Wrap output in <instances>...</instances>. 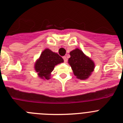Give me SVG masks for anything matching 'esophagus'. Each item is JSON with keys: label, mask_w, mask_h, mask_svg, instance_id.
<instances>
[{"label": "esophagus", "mask_w": 123, "mask_h": 123, "mask_svg": "<svg viewBox=\"0 0 123 123\" xmlns=\"http://www.w3.org/2000/svg\"><path fill=\"white\" fill-rule=\"evenodd\" d=\"M63 60H64V62H65V63H67V61H68V58H67V56H63Z\"/></svg>", "instance_id": "1"}]
</instances>
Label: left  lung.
Wrapping results in <instances>:
<instances>
[{"label":"left lung","instance_id":"obj_1","mask_svg":"<svg viewBox=\"0 0 123 123\" xmlns=\"http://www.w3.org/2000/svg\"><path fill=\"white\" fill-rule=\"evenodd\" d=\"M69 54L71 57L68 60V63L72 68L74 74L78 79L82 80L87 79L95 67L93 61L78 49L71 51Z\"/></svg>","mask_w":123,"mask_h":123}]
</instances>
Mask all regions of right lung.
Returning <instances> with one entry per match:
<instances>
[{
  "instance_id": "obj_1",
  "label": "right lung",
  "mask_w": 123,
  "mask_h": 123,
  "mask_svg": "<svg viewBox=\"0 0 123 123\" xmlns=\"http://www.w3.org/2000/svg\"><path fill=\"white\" fill-rule=\"evenodd\" d=\"M62 62L63 59L58 54L47 49L42 52L34 68L40 78L49 79L50 73L54 70L55 65Z\"/></svg>"
}]
</instances>
